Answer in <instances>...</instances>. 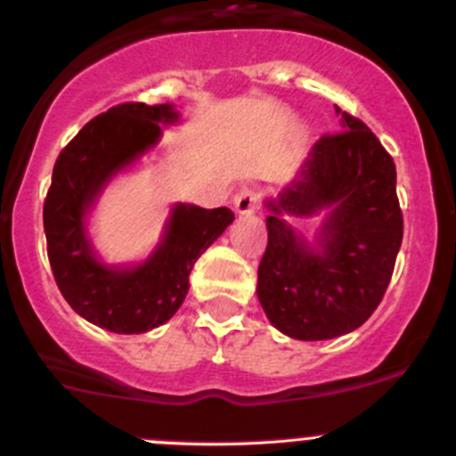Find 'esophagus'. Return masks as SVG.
<instances>
[{
    "instance_id": "1",
    "label": "esophagus",
    "mask_w": 456,
    "mask_h": 456,
    "mask_svg": "<svg viewBox=\"0 0 456 456\" xmlns=\"http://www.w3.org/2000/svg\"><path fill=\"white\" fill-rule=\"evenodd\" d=\"M262 201V192L257 188H241L235 197V208L240 215H253Z\"/></svg>"
}]
</instances>
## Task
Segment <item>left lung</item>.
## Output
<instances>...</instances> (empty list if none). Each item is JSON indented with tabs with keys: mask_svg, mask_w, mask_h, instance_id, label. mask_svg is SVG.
<instances>
[{
	"mask_svg": "<svg viewBox=\"0 0 456 456\" xmlns=\"http://www.w3.org/2000/svg\"><path fill=\"white\" fill-rule=\"evenodd\" d=\"M342 132L324 134L277 201H268V246L257 297L271 324L296 340H329L367 322L383 300L403 241L396 166L361 118L340 111ZM331 207L309 247L281 211Z\"/></svg>",
	"mask_w": 456,
	"mask_h": 456,
	"instance_id": "obj_1",
	"label": "left lung"
}]
</instances>
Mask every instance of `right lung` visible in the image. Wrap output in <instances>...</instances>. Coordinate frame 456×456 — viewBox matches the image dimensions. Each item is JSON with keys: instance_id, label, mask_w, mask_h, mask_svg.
<instances>
[{"instance_id": "1", "label": "right lung", "mask_w": 456, "mask_h": 456, "mask_svg": "<svg viewBox=\"0 0 456 456\" xmlns=\"http://www.w3.org/2000/svg\"><path fill=\"white\" fill-rule=\"evenodd\" d=\"M172 105L123 102L95 116L60 151L45 199L46 253L55 284L77 315L114 333H145L167 322L188 296V277L203 250L232 224L228 208L179 203L166 237L147 262L110 268L95 259L85 216L107 181L159 142Z\"/></svg>"}]
</instances>
